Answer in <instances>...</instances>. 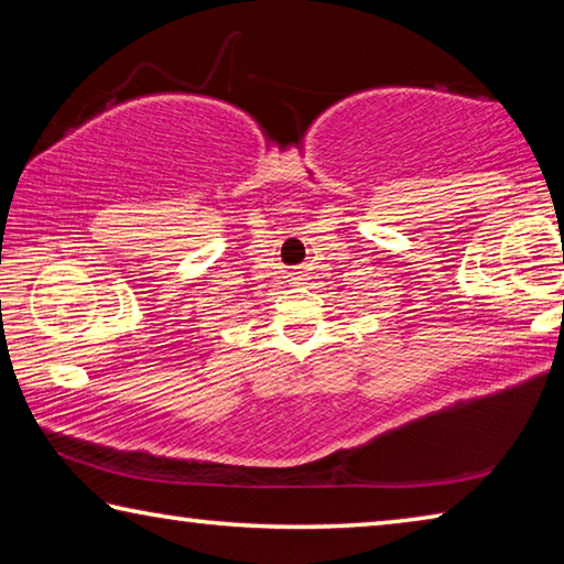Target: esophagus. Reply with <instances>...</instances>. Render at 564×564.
<instances>
[{
    "instance_id": "obj_1",
    "label": "esophagus",
    "mask_w": 564,
    "mask_h": 564,
    "mask_svg": "<svg viewBox=\"0 0 564 564\" xmlns=\"http://www.w3.org/2000/svg\"><path fill=\"white\" fill-rule=\"evenodd\" d=\"M303 279V275L301 273H293V281H301Z\"/></svg>"
}]
</instances>
